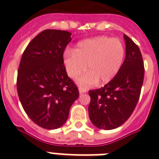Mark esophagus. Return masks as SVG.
<instances>
[{"label":"esophagus","mask_w":159,"mask_h":159,"mask_svg":"<svg viewBox=\"0 0 159 159\" xmlns=\"http://www.w3.org/2000/svg\"><path fill=\"white\" fill-rule=\"evenodd\" d=\"M78 91H79L80 94H82V93L87 92V89H86V88H83V87H79V88H78Z\"/></svg>","instance_id":"esophagus-1"}]
</instances>
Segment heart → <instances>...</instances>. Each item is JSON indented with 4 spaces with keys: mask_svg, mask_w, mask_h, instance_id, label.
Segmentation results:
<instances>
[{
    "mask_svg": "<svg viewBox=\"0 0 159 159\" xmlns=\"http://www.w3.org/2000/svg\"><path fill=\"white\" fill-rule=\"evenodd\" d=\"M125 54V47L120 39L99 36L81 41L74 51L65 52L63 65L72 79L77 78L87 69L89 71L77 80L79 86L88 87L98 82L106 84L119 72Z\"/></svg>",
    "mask_w": 159,
    "mask_h": 159,
    "instance_id": "1",
    "label": "heart"
}]
</instances>
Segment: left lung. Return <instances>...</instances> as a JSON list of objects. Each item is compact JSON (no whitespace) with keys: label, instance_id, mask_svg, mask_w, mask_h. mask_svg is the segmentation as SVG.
Masks as SVG:
<instances>
[{"label":"left lung","instance_id":"1","mask_svg":"<svg viewBox=\"0 0 159 159\" xmlns=\"http://www.w3.org/2000/svg\"><path fill=\"white\" fill-rule=\"evenodd\" d=\"M125 58L115 78L97 90L89 91L90 120L98 129H113L133 113L140 96L144 77L143 57L133 40L124 34Z\"/></svg>","mask_w":159,"mask_h":159}]
</instances>
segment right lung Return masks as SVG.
Instances as JSON below:
<instances>
[{
  "label": "right lung",
  "mask_w": 159,
  "mask_h": 159,
  "mask_svg": "<svg viewBox=\"0 0 159 159\" xmlns=\"http://www.w3.org/2000/svg\"><path fill=\"white\" fill-rule=\"evenodd\" d=\"M72 34L46 30L31 40L21 57L17 92L27 116L43 129H55L67 121L79 97L63 65V52Z\"/></svg>",
  "instance_id": "1"
}]
</instances>
